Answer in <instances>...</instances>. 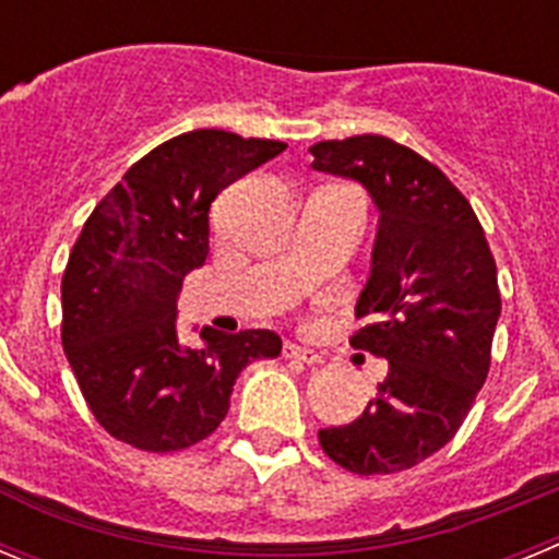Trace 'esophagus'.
Returning a JSON list of instances; mask_svg holds the SVG:
<instances>
[{
	"label": "esophagus",
	"instance_id": "34e87169",
	"mask_svg": "<svg viewBox=\"0 0 559 559\" xmlns=\"http://www.w3.org/2000/svg\"><path fill=\"white\" fill-rule=\"evenodd\" d=\"M283 355L290 360H299V364H322V355L310 347H302V344H285Z\"/></svg>",
	"mask_w": 559,
	"mask_h": 559
}]
</instances>
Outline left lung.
<instances>
[{
  "instance_id": "obj_1",
  "label": "left lung",
  "mask_w": 559,
  "mask_h": 559,
  "mask_svg": "<svg viewBox=\"0 0 559 559\" xmlns=\"http://www.w3.org/2000/svg\"><path fill=\"white\" fill-rule=\"evenodd\" d=\"M313 170L355 179L378 206L372 271L349 338L389 360L358 419L322 428L324 453L358 476L408 471L445 448L490 372L501 316L496 260L471 201L389 136L316 142Z\"/></svg>"
}]
</instances>
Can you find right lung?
<instances>
[{"instance_id": "1", "label": "right lung", "mask_w": 559, "mask_h": 559, "mask_svg": "<svg viewBox=\"0 0 559 559\" xmlns=\"http://www.w3.org/2000/svg\"><path fill=\"white\" fill-rule=\"evenodd\" d=\"M285 142L199 128L153 147L95 206L61 280V341L95 419L151 453L190 448L229 412L246 364L283 349L271 330L181 347L176 299L210 254V206L231 181L274 159Z\"/></svg>"}]
</instances>
